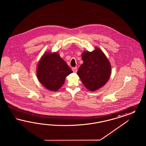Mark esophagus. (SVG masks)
<instances>
[{
  "label": "esophagus",
  "instance_id": "obj_1",
  "mask_svg": "<svg viewBox=\"0 0 146 146\" xmlns=\"http://www.w3.org/2000/svg\"><path fill=\"white\" fill-rule=\"evenodd\" d=\"M72 71H73V72H74V73H76V72L78 71V68H77V67H73V68H72Z\"/></svg>",
  "mask_w": 146,
  "mask_h": 146
}]
</instances>
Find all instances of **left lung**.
I'll use <instances>...</instances> for the list:
<instances>
[{
	"label": "left lung",
	"mask_w": 146,
	"mask_h": 146,
	"mask_svg": "<svg viewBox=\"0 0 146 146\" xmlns=\"http://www.w3.org/2000/svg\"><path fill=\"white\" fill-rule=\"evenodd\" d=\"M84 63L77 72L87 88L95 91L103 86L110 78V64L105 54L99 49L93 52H84Z\"/></svg>",
	"instance_id": "left-lung-1"
}]
</instances>
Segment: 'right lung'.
I'll return each mask as SVG.
<instances>
[{
	"label": "right lung",
	"instance_id": "obj_1",
	"mask_svg": "<svg viewBox=\"0 0 146 146\" xmlns=\"http://www.w3.org/2000/svg\"><path fill=\"white\" fill-rule=\"evenodd\" d=\"M72 73L70 67L57 52L44 54L37 69L40 82L52 91H57L64 84L67 76Z\"/></svg>",
	"mask_w": 146,
	"mask_h": 146
}]
</instances>
